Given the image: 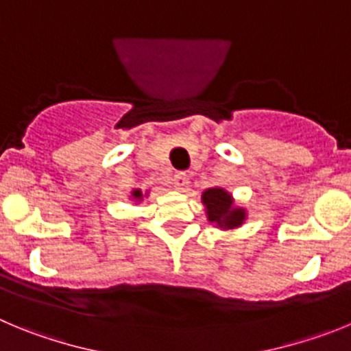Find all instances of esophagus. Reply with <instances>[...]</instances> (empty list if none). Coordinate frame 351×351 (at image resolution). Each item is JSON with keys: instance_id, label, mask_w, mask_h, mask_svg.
I'll list each match as a JSON object with an SVG mask.
<instances>
[{"instance_id": "obj_1", "label": "esophagus", "mask_w": 351, "mask_h": 351, "mask_svg": "<svg viewBox=\"0 0 351 351\" xmlns=\"http://www.w3.org/2000/svg\"><path fill=\"white\" fill-rule=\"evenodd\" d=\"M173 185H175L178 191H183V189L189 185V176L187 173L183 171H176L175 176H173Z\"/></svg>"}]
</instances>
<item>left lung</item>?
<instances>
[{"label": "left lung", "instance_id": "obj_1", "mask_svg": "<svg viewBox=\"0 0 351 351\" xmlns=\"http://www.w3.org/2000/svg\"><path fill=\"white\" fill-rule=\"evenodd\" d=\"M201 201L206 206L208 220L220 229H236L246 219V211L234 206V199L226 189H208L201 195Z\"/></svg>", "mask_w": 351, "mask_h": 351}]
</instances>
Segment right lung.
<instances>
[{
    "label": "right lung",
    "instance_id": "1",
    "mask_svg": "<svg viewBox=\"0 0 351 351\" xmlns=\"http://www.w3.org/2000/svg\"><path fill=\"white\" fill-rule=\"evenodd\" d=\"M131 197L134 199V201H141V199H143V192H141L140 189H134V191L131 192Z\"/></svg>",
    "mask_w": 351,
    "mask_h": 351
}]
</instances>
